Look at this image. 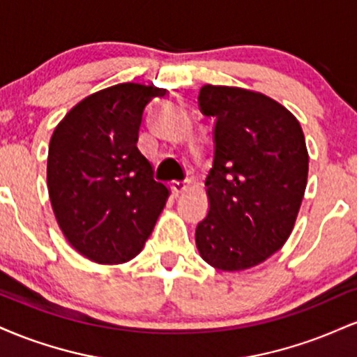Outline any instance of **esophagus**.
Segmentation results:
<instances>
[{"instance_id": "1", "label": "esophagus", "mask_w": 357, "mask_h": 357, "mask_svg": "<svg viewBox=\"0 0 357 357\" xmlns=\"http://www.w3.org/2000/svg\"><path fill=\"white\" fill-rule=\"evenodd\" d=\"M171 188H173L174 192H184L188 190V183L186 181H173L171 183Z\"/></svg>"}]
</instances>
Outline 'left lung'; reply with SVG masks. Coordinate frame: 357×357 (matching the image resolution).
<instances>
[{"instance_id":"8db88e82","label":"left lung","mask_w":357,"mask_h":357,"mask_svg":"<svg viewBox=\"0 0 357 357\" xmlns=\"http://www.w3.org/2000/svg\"><path fill=\"white\" fill-rule=\"evenodd\" d=\"M198 102L215 119V159L196 247L223 272L252 268L294 230L309 173L304 132L290 110L253 90L203 85Z\"/></svg>"}]
</instances>
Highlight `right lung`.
Wrapping results in <instances>:
<instances>
[{
  "label": "right lung",
  "mask_w": 357,
  "mask_h": 357,
  "mask_svg": "<svg viewBox=\"0 0 357 357\" xmlns=\"http://www.w3.org/2000/svg\"><path fill=\"white\" fill-rule=\"evenodd\" d=\"M166 89L117 84L85 97L60 121L48 147L47 184L56 223L97 264L132 260L169 190L137 149L146 105Z\"/></svg>",
  "instance_id": "right-lung-1"
}]
</instances>
